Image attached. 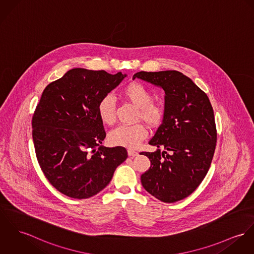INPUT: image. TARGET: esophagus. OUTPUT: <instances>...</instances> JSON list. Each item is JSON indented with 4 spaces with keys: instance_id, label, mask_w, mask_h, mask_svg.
<instances>
[{
    "instance_id": "1",
    "label": "esophagus",
    "mask_w": 254,
    "mask_h": 254,
    "mask_svg": "<svg viewBox=\"0 0 254 254\" xmlns=\"http://www.w3.org/2000/svg\"><path fill=\"white\" fill-rule=\"evenodd\" d=\"M138 154V151H136V150H134V149H131V148L128 149V155H129V156H137Z\"/></svg>"
}]
</instances>
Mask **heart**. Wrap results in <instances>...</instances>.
<instances>
[{
    "mask_svg": "<svg viewBox=\"0 0 254 254\" xmlns=\"http://www.w3.org/2000/svg\"><path fill=\"white\" fill-rule=\"evenodd\" d=\"M122 96L138 108V117L147 125L154 127L161 122L164 109L160 104L154 103L153 96L142 84L132 82L122 90ZM98 115L103 123L113 125L116 121V102L113 96L107 95L98 104ZM146 137V130L141 124L120 125L114 129L109 140L114 145L135 148L141 139Z\"/></svg>",
    "mask_w": 254,
    "mask_h": 254,
    "instance_id": "heart-1",
    "label": "heart"
}]
</instances>
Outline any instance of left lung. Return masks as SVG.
<instances>
[{
	"mask_svg": "<svg viewBox=\"0 0 254 254\" xmlns=\"http://www.w3.org/2000/svg\"><path fill=\"white\" fill-rule=\"evenodd\" d=\"M135 78L165 92L161 125L148 142L157 149L140 153L150 160L141 185L164 203L181 201L203 182L212 160L216 143L212 107L207 94L178 70L138 71Z\"/></svg>",
	"mask_w": 254,
	"mask_h": 254,
	"instance_id": "8db88e82",
	"label": "left lung"
}]
</instances>
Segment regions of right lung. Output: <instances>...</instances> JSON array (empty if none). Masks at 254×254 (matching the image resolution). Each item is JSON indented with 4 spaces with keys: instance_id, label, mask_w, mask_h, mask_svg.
Returning <instances> with one entry per match:
<instances>
[{
    "instance_id": "add662e5",
    "label": "right lung",
    "mask_w": 254,
    "mask_h": 254,
    "mask_svg": "<svg viewBox=\"0 0 254 254\" xmlns=\"http://www.w3.org/2000/svg\"><path fill=\"white\" fill-rule=\"evenodd\" d=\"M126 76L74 68L45 88L32 119L34 145L46 179L64 195L92 197L127 159L125 147L101 145L106 132L98 115L101 99Z\"/></svg>"
}]
</instances>
